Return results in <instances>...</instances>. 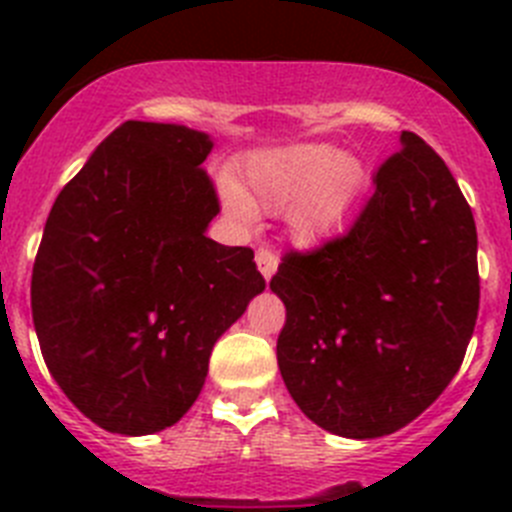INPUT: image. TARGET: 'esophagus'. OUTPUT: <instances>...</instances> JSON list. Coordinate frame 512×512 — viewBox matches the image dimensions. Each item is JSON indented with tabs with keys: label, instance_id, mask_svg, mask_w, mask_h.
Wrapping results in <instances>:
<instances>
[{
	"label": "esophagus",
	"instance_id": "esophagus-1",
	"mask_svg": "<svg viewBox=\"0 0 512 512\" xmlns=\"http://www.w3.org/2000/svg\"><path fill=\"white\" fill-rule=\"evenodd\" d=\"M256 266H259L261 277H264L266 282H269V279L274 277V271H277V266H279L277 253L269 251V248H259V251H256Z\"/></svg>",
	"mask_w": 512,
	"mask_h": 512
}]
</instances>
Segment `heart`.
<instances>
[{
	"mask_svg": "<svg viewBox=\"0 0 512 512\" xmlns=\"http://www.w3.org/2000/svg\"><path fill=\"white\" fill-rule=\"evenodd\" d=\"M366 184V171L356 158L325 143H295L248 156L243 189L233 179L220 182L228 212L243 223L256 217V207L287 210L297 241L318 243L341 228Z\"/></svg>",
	"mask_w": 512,
	"mask_h": 512,
	"instance_id": "obj_1",
	"label": "heart"
}]
</instances>
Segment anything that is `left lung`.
<instances>
[{
  "label": "left lung",
  "mask_w": 512,
  "mask_h": 512,
  "mask_svg": "<svg viewBox=\"0 0 512 512\" xmlns=\"http://www.w3.org/2000/svg\"><path fill=\"white\" fill-rule=\"evenodd\" d=\"M354 225L287 253L277 361L297 408L343 438L400 431L459 372L479 310L477 228L443 158L402 130Z\"/></svg>",
  "instance_id": "left-lung-1"
}]
</instances>
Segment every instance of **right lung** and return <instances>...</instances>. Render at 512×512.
Wrapping results in <instances>:
<instances>
[{
	"label": "right lung",
	"mask_w": 512,
	"mask_h": 512,
	"mask_svg": "<svg viewBox=\"0 0 512 512\" xmlns=\"http://www.w3.org/2000/svg\"><path fill=\"white\" fill-rule=\"evenodd\" d=\"M212 138L128 120L53 202L33 266L45 366L92 423L148 436L200 397L212 346L261 295L253 251L220 246L200 169Z\"/></svg>",
	"instance_id": "right-lung-1"
}]
</instances>
